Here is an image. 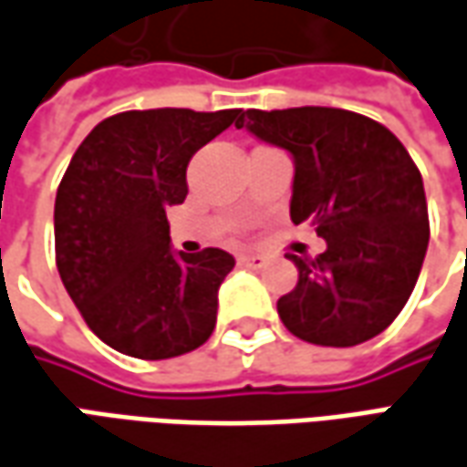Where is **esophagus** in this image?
I'll use <instances>...</instances> for the list:
<instances>
[{
    "instance_id": "obj_1",
    "label": "esophagus",
    "mask_w": 467,
    "mask_h": 467,
    "mask_svg": "<svg viewBox=\"0 0 467 467\" xmlns=\"http://www.w3.org/2000/svg\"><path fill=\"white\" fill-rule=\"evenodd\" d=\"M240 265H245V268H263L265 258L263 255H240Z\"/></svg>"
}]
</instances>
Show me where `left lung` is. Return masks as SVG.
I'll list each match as a JSON object with an SVG mask.
<instances>
[{
  "label": "left lung",
  "mask_w": 467,
  "mask_h": 467,
  "mask_svg": "<svg viewBox=\"0 0 467 467\" xmlns=\"http://www.w3.org/2000/svg\"><path fill=\"white\" fill-rule=\"evenodd\" d=\"M237 130L294 155L291 222L325 237L317 258L288 255L299 284L278 317L299 340L353 348L380 335L417 286L430 217L417 163L366 114L335 107L247 109Z\"/></svg>",
  "instance_id": "left-lung-1"
}]
</instances>
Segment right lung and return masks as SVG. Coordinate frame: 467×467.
I'll return each mask as SVG.
<instances>
[{"instance_id":"add662e5","label":"right lung","mask_w":467,"mask_h":467,"mask_svg":"<svg viewBox=\"0 0 467 467\" xmlns=\"http://www.w3.org/2000/svg\"><path fill=\"white\" fill-rule=\"evenodd\" d=\"M240 109H132L101 119L56 193V265L88 329L117 353L166 360L217 325V291L234 258L220 247L171 253L166 209L189 193L192 155Z\"/></svg>"}]
</instances>
